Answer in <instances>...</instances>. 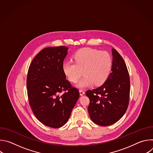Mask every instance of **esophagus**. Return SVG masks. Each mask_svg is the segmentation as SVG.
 Returning <instances> with one entry per match:
<instances>
[{
    "mask_svg": "<svg viewBox=\"0 0 153 153\" xmlns=\"http://www.w3.org/2000/svg\"><path fill=\"white\" fill-rule=\"evenodd\" d=\"M79 93H80V96H83V94H85V91L82 90H79Z\"/></svg>",
    "mask_w": 153,
    "mask_h": 153,
    "instance_id": "obj_1",
    "label": "esophagus"
}]
</instances>
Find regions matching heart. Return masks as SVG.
Returning a JSON list of instances; mask_svg holds the SVG:
<instances>
[{"label":"heart","mask_w":153,"mask_h":153,"mask_svg":"<svg viewBox=\"0 0 153 153\" xmlns=\"http://www.w3.org/2000/svg\"><path fill=\"white\" fill-rule=\"evenodd\" d=\"M74 62L66 61L62 70L68 79L77 82L82 75L84 77L77 84L83 88L93 85H102L110 76L112 68V59L110 54L90 48H83L73 56Z\"/></svg>","instance_id":"b5f03b06"}]
</instances>
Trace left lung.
Listing matches in <instances>:
<instances>
[{"label": "left lung", "instance_id": "8db88e82", "mask_svg": "<svg viewBox=\"0 0 153 153\" xmlns=\"http://www.w3.org/2000/svg\"><path fill=\"white\" fill-rule=\"evenodd\" d=\"M111 73L99 88L88 90L90 102L88 110L96 124L106 126L117 122L125 113L129 104L130 80L126 63L120 54L112 49Z\"/></svg>", "mask_w": 153, "mask_h": 153}]
</instances>
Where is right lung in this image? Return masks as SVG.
<instances>
[{
    "mask_svg": "<svg viewBox=\"0 0 153 153\" xmlns=\"http://www.w3.org/2000/svg\"><path fill=\"white\" fill-rule=\"evenodd\" d=\"M68 48L48 47L40 51L28 71L30 105L43 125L58 128L66 123L79 97V90L66 79L62 70Z\"/></svg>",
    "mask_w": 153,
    "mask_h": 153,
    "instance_id": "right-lung-1",
    "label": "right lung"
}]
</instances>
